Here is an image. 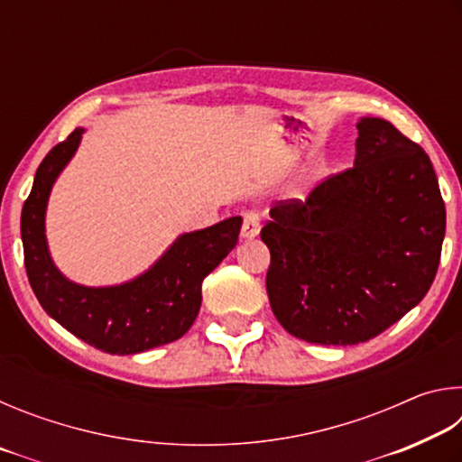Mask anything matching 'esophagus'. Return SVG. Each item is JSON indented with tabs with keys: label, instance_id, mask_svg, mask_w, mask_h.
Returning a JSON list of instances; mask_svg holds the SVG:
<instances>
[{
	"label": "esophagus",
	"instance_id": "1",
	"mask_svg": "<svg viewBox=\"0 0 462 462\" xmlns=\"http://www.w3.org/2000/svg\"><path fill=\"white\" fill-rule=\"evenodd\" d=\"M261 230V217L256 212H246L242 217V238H254Z\"/></svg>",
	"mask_w": 462,
	"mask_h": 462
}]
</instances>
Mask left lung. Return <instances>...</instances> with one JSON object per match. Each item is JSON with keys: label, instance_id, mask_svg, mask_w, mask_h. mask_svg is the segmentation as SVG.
<instances>
[{"label": "left lung", "instance_id": "obj_1", "mask_svg": "<svg viewBox=\"0 0 462 462\" xmlns=\"http://www.w3.org/2000/svg\"><path fill=\"white\" fill-rule=\"evenodd\" d=\"M355 167L271 208L267 293L314 344L366 342L418 306L440 263L447 209L430 156L383 118L356 124Z\"/></svg>", "mask_w": 462, "mask_h": 462}]
</instances>
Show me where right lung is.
<instances>
[{
    "label": "right lung",
    "instance_id": "add662e5",
    "mask_svg": "<svg viewBox=\"0 0 462 462\" xmlns=\"http://www.w3.org/2000/svg\"><path fill=\"white\" fill-rule=\"evenodd\" d=\"M75 128L44 156L22 208L24 264L46 314L109 355H136L169 344L189 330L201 306V283L236 246L242 217L179 236L144 275L116 287L71 283L52 264L44 236L51 187L81 143Z\"/></svg>",
    "mask_w": 462,
    "mask_h": 462
}]
</instances>
